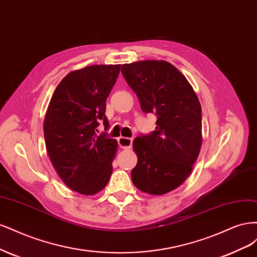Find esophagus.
Returning a JSON list of instances; mask_svg holds the SVG:
<instances>
[{"label": "esophagus", "mask_w": 257, "mask_h": 257, "mask_svg": "<svg viewBox=\"0 0 257 257\" xmlns=\"http://www.w3.org/2000/svg\"><path fill=\"white\" fill-rule=\"evenodd\" d=\"M118 145L120 148H123V150H128L132 145V139L120 137L118 138Z\"/></svg>", "instance_id": "34e87169"}]
</instances>
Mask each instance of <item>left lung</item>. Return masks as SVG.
<instances>
[{"mask_svg": "<svg viewBox=\"0 0 257 257\" xmlns=\"http://www.w3.org/2000/svg\"><path fill=\"white\" fill-rule=\"evenodd\" d=\"M141 109L157 115L156 130L134 141L138 163L131 179L140 191L162 195L178 188L201 152V103L187 78L165 61L121 65Z\"/></svg>", "mask_w": 257, "mask_h": 257, "instance_id": "1", "label": "left lung"}]
</instances>
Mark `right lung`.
I'll list each match as a JSON object with an SVG mask.
<instances>
[{"label": "right lung", "instance_id": "1", "mask_svg": "<svg viewBox=\"0 0 257 257\" xmlns=\"http://www.w3.org/2000/svg\"><path fill=\"white\" fill-rule=\"evenodd\" d=\"M120 65H92L69 72L57 85L44 121L47 152L63 183L83 195H94L109 183L117 141L97 136L105 129V101ZM98 132V131H97Z\"/></svg>", "mask_w": 257, "mask_h": 257}]
</instances>
